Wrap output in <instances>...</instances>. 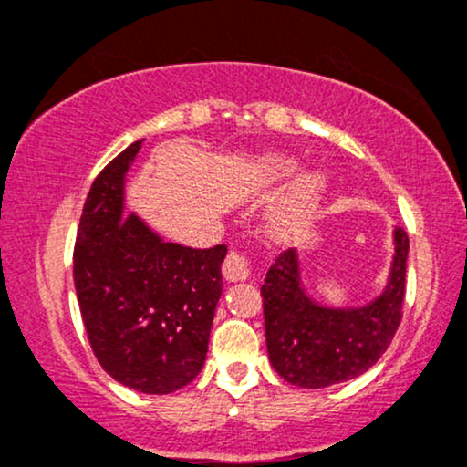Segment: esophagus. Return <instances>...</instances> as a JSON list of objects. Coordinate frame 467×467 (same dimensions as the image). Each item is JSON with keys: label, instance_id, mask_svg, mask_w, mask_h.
I'll return each mask as SVG.
<instances>
[{"label": "esophagus", "instance_id": "esophagus-1", "mask_svg": "<svg viewBox=\"0 0 467 467\" xmlns=\"http://www.w3.org/2000/svg\"><path fill=\"white\" fill-rule=\"evenodd\" d=\"M223 275L229 279V282H244V279L251 277V265L249 260L238 251H232L227 255L223 265Z\"/></svg>", "mask_w": 467, "mask_h": 467}]
</instances>
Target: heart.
<instances>
[{
	"label": "heart",
	"instance_id": "b5f03b06",
	"mask_svg": "<svg viewBox=\"0 0 467 467\" xmlns=\"http://www.w3.org/2000/svg\"><path fill=\"white\" fill-rule=\"evenodd\" d=\"M299 161L295 157L288 155H266L262 159V179L277 183V181H286L297 172ZM327 190V177L321 170H312V172L304 174L295 188L290 190V194L284 199L279 205L273 210L268 216V229L275 235L277 240H290L295 235L304 232L306 224L310 223V218L315 216L317 207L323 199Z\"/></svg>",
	"mask_w": 467,
	"mask_h": 467
}]
</instances>
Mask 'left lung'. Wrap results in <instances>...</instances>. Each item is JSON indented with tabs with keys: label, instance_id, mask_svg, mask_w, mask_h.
Segmentation results:
<instances>
[{
	"label": "left lung",
	"instance_id": "obj_1",
	"mask_svg": "<svg viewBox=\"0 0 467 467\" xmlns=\"http://www.w3.org/2000/svg\"><path fill=\"white\" fill-rule=\"evenodd\" d=\"M409 235L393 229V260L385 288L363 306H326L301 279V255L290 249L262 284L266 349L290 385L323 389L352 380L378 363L402 319Z\"/></svg>",
	"mask_w": 467,
	"mask_h": 467
}]
</instances>
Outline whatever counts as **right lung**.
<instances>
[{
	"label": "right lung",
	"mask_w": 467,
	"mask_h": 467,
	"mask_svg": "<svg viewBox=\"0 0 467 467\" xmlns=\"http://www.w3.org/2000/svg\"><path fill=\"white\" fill-rule=\"evenodd\" d=\"M144 140L93 181L74 249V286L98 363L119 385L168 396L205 365L227 246L166 243L126 213L124 185Z\"/></svg>",
	"instance_id": "obj_1"
}]
</instances>
